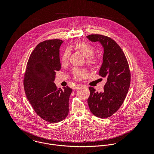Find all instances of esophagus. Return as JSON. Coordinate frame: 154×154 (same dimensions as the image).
I'll return each mask as SVG.
<instances>
[{
	"label": "esophagus",
	"instance_id": "34e87169",
	"mask_svg": "<svg viewBox=\"0 0 154 154\" xmlns=\"http://www.w3.org/2000/svg\"><path fill=\"white\" fill-rule=\"evenodd\" d=\"M82 87V85L81 84H76L75 85H74V87L73 88L75 89H79V88H81Z\"/></svg>",
	"mask_w": 154,
	"mask_h": 154
}]
</instances>
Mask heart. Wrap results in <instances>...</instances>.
Masks as SVG:
<instances>
[{"mask_svg": "<svg viewBox=\"0 0 154 154\" xmlns=\"http://www.w3.org/2000/svg\"><path fill=\"white\" fill-rule=\"evenodd\" d=\"M74 48L81 53L85 57H87V63L90 66L94 67L97 65L98 59L94 54V48L89 44L84 42H79L74 45ZM70 56V51L66 50L62 54L61 62L63 64H65ZM73 74L75 78L80 79L87 76V71L84 69L75 68L73 70Z\"/></svg>", "mask_w": 154, "mask_h": 154, "instance_id": "1", "label": "heart"}]
</instances>
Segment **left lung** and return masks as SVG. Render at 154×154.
<instances>
[{"mask_svg": "<svg viewBox=\"0 0 154 154\" xmlns=\"http://www.w3.org/2000/svg\"><path fill=\"white\" fill-rule=\"evenodd\" d=\"M87 37L92 42H99L103 48V63L98 74L107 79L103 92L89 87V108L96 117L107 118L119 110L126 97L131 83L129 67L123 50L113 40L99 34Z\"/></svg>", "mask_w": 154, "mask_h": 154, "instance_id": "left-lung-1", "label": "left lung"}]
</instances>
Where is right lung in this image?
Here are the masks:
<instances>
[{
    "label": "right lung",
    "instance_id": "right-lung-1",
    "mask_svg": "<svg viewBox=\"0 0 154 154\" xmlns=\"http://www.w3.org/2000/svg\"><path fill=\"white\" fill-rule=\"evenodd\" d=\"M61 40H50L38 44L28 59L23 79L28 100L35 112L44 120L56 123L69 113V100L72 89L57 88L56 71L61 69L59 49Z\"/></svg>",
    "mask_w": 154,
    "mask_h": 154
}]
</instances>
